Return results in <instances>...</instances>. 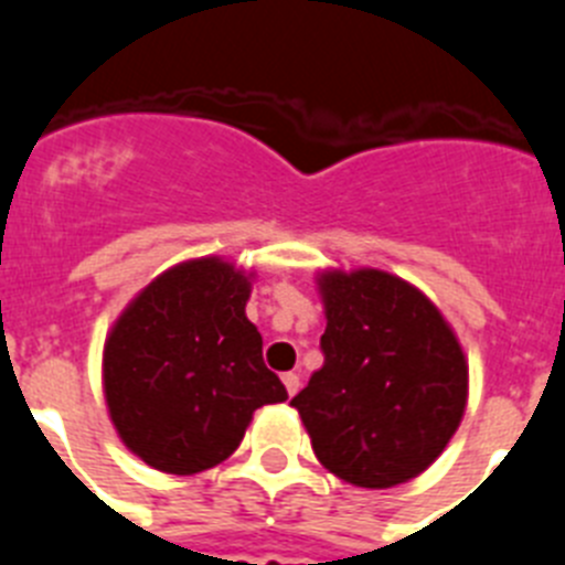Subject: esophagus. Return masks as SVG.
<instances>
[{
  "label": "esophagus",
  "instance_id": "esophagus-1",
  "mask_svg": "<svg viewBox=\"0 0 565 565\" xmlns=\"http://www.w3.org/2000/svg\"><path fill=\"white\" fill-rule=\"evenodd\" d=\"M282 384H286L288 396H297V393H299V373H282Z\"/></svg>",
  "mask_w": 565,
  "mask_h": 565
}]
</instances>
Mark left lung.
Returning <instances> with one entry per match:
<instances>
[{
  "instance_id": "1",
  "label": "left lung",
  "mask_w": 565,
  "mask_h": 565,
  "mask_svg": "<svg viewBox=\"0 0 565 565\" xmlns=\"http://www.w3.org/2000/svg\"><path fill=\"white\" fill-rule=\"evenodd\" d=\"M322 353L291 398L319 463L339 481L391 489L418 478L456 436L469 364L422 288L382 268L317 274Z\"/></svg>"
}]
</instances>
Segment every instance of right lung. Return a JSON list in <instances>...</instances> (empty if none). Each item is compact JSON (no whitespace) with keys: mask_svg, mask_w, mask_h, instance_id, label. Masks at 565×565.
<instances>
[{"mask_svg":"<svg viewBox=\"0 0 565 565\" xmlns=\"http://www.w3.org/2000/svg\"><path fill=\"white\" fill-rule=\"evenodd\" d=\"M252 268L194 257L143 286L104 342L109 422L132 456L169 476L217 467L263 404L286 402L248 322Z\"/></svg>","mask_w":565,"mask_h":565,"instance_id":"obj_1","label":"right lung"}]
</instances>
